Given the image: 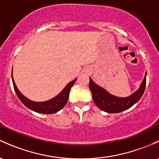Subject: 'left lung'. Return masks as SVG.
<instances>
[{"label": "left lung", "mask_w": 159, "mask_h": 159, "mask_svg": "<svg viewBox=\"0 0 159 159\" xmlns=\"http://www.w3.org/2000/svg\"><path fill=\"white\" fill-rule=\"evenodd\" d=\"M146 84V72L139 88L127 98H118L110 94L101 87L95 84L90 78L89 88L95 104L107 113H115L129 109L137 103L143 95Z\"/></svg>", "instance_id": "left-lung-1"}]
</instances>
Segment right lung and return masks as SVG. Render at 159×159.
Wrapping results in <instances>:
<instances>
[{"label":"right lung","mask_w":159,"mask_h":159,"mask_svg":"<svg viewBox=\"0 0 159 159\" xmlns=\"http://www.w3.org/2000/svg\"><path fill=\"white\" fill-rule=\"evenodd\" d=\"M76 80L77 78H75L73 81H71V82L68 83V84L66 86V88L63 89V91H61L58 96H56V98H52V99L47 101L35 102L30 101V100H29L28 98H26V97L23 96L22 93L20 92V91L18 90V88H16V84H15L12 75L13 88H14L15 92H16L18 98L20 99V101L22 102L26 107L33 110V111L37 112V113H47V114H51V113H56V112L59 111L60 110H61L65 106H66L67 101H68V97H69L70 90H71V87L74 85Z\"/></svg>","instance_id":"1"}]
</instances>
